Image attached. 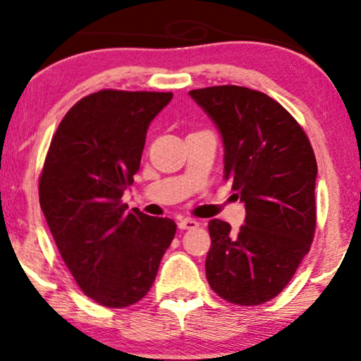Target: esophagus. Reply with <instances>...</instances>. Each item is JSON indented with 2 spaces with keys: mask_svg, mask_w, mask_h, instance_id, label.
Instances as JSON below:
<instances>
[{
  "mask_svg": "<svg viewBox=\"0 0 361 361\" xmlns=\"http://www.w3.org/2000/svg\"><path fill=\"white\" fill-rule=\"evenodd\" d=\"M177 225H179L180 230H194L199 226V221L194 219H182V220H179V224Z\"/></svg>",
  "mask_w": 361,
  "mask_h": 361,
  "instance_id": "esophagus-1",
  "label": "esophagus"
}]
</instances>
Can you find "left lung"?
<instances>
[{"label":"left lung","mask_w":361,"mask_h":361,"mask_svg":"<svg viewBox=\"0 0 361 361\" xmlns=\"http://www.w3.org/2000/svg\"><path fill=\"white\" fill-rule=\"evenodd\" d=\"M189 95L219 128L224 177L246 209L238 231L209 221L207 281L231 304H264L293 279L314 240V149L293 115L263 92L220 85Z\"/></svg>","instance_id":"1"}]
</instances>
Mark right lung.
<instances>
[{
	"instance_id": "right-lung-1",
	"label": "right lung",
	"mask_w": 361,
	"mask_h": 361,
	"mask_svg": "<svg viewBox=\"0 0 361 361\" xmlns=\"http://www.w3.org/2000/svg\"><path fill=\"white\" fill-rule=\"evenodd\" d=\"M171 92L100 90L62 118L39 177V202L63 263L105 307L136 304L176 235L171 219L126 212L146 131Z\"/></svg>"
}]
</instances>
